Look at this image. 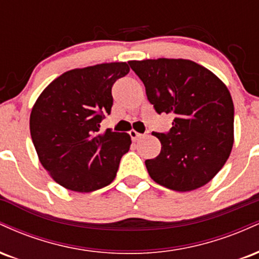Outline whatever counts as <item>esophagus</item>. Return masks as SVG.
<instances>
[{
    "instance_id": "esophagus-1",
    "label": "esophagus",
    "mask_w": 259,
    "mask_h": 259,
    "mask_svg": "<svg viewBox=\"0 0 259 259\" xmlns=\"http://www.w3.org/2000/svg\"><path fill=\"white\" fill-rule=\"evenodd\" d=\"M129 135H130V138H132L133 141H136V140H139L140 138H141L142 134H140V133H138V132H135V130H130V132H129Z\"/></svg>"
}]
</instances>
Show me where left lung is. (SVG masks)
<instances>
[{
	"label": "left lung",
	"mask_w": 259,
	"mask_h": 259,
	"mask_svg": "<svg viewBox=\"0 0 259 259\" xmlns=\"http://www.w3.org/2000/svg\"><path fill=\"white\" fill-rule=\"evenodd\" d=\"M156 112L173 114L168 133H152L162 144L145 160L159 185L185 192L209 183L229 158L234 144V103L224 82L189 59L130 61Z\"/></svg>",
	"instance_id": "left-lung-1"
}]
</instances>
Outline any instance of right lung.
I'll return each instance as SVG.
<instances>
[{"label":"right lung","instance_id":"obj_1","mask_svg":"<svg viewBox=\"0 0 259 259\" xmlns=\"http://www.w3.org/2000/svg\"><path fill=\"white\" fill-rule=\"evenodd\" d=\"M129 70L125 62H114L65 72L32 107L30 134L38 159L65 189L91 192L114 180L132 139L111 129L100 134V123L111 114L113 84Z\"/></svg>","mask_w":259,"mask_h":259}]
</instances>
